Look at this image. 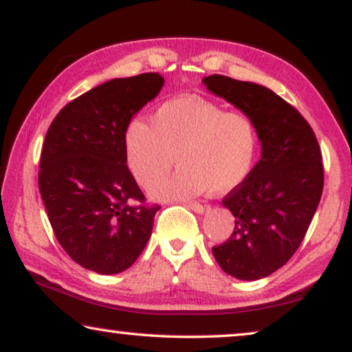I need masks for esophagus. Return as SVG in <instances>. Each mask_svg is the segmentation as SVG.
I'll use <instances>...</instances> for the list:
<instances>
[{"instance_id": "esophagus-1", "label": "esophagus", "mask_w": 352, "mask_h": 352, "mask_svg": "<svg viewBox=\"0 0 352 352\" xmlns=\"http://www.w3.org/2000/svg\"><path fill=\"white\" fill-rule=\"evenodd\" d=\"M187 206H189L192 211H195V213H205V211L210 208V205H201L197 204V201H190V204H187Z\"/></svg>"}]
</instances>
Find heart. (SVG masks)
Listing matches in <instances>:
<instances>
[{"instance_id":"heart-1","label":"heart","mask_w":352,"mask_h":352,"mask_svg":"<svg viewBox=\"0 0 352 352\" xmlns=\"http://www.w3.org/2000/svg\"><path fill=\"white\" fill-rule=\"evenodd\" d=\"M128 166L146 189L160 184L175 162L182 170L155 187L157 199L226 194L247 179L256 162L259 134L248 115L228 112L197 96L158 107L151 124L134 120L124 136Z\"/></svg>"}]
</instances>
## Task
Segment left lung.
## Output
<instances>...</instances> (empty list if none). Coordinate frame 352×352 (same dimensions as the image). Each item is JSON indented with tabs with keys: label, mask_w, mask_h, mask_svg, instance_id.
Listing matches in <instances>:
<instances>
[{
	"label": "left lung",
	"mask_w": 352,
	"mask_h": 352,
	"mask_svg": "<svg viewBox=\"0 0 352 352\" xmlns=\"http://www.w3.org/2000/svg\"><path fill=\"white\" fill-rule=\"evenodd\" d=\"M204 83L258 128L261 158L223 199L234 232L213 247L226 274L258 280L280 269L309 229L324 190L320 147L305 117L266 86L224 75L205 76Z\"/></svg>",
	"instance_id": "left-lung-1"
}]
</instances>
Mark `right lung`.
<instances>
[{"mask_svg": "<svg viewBox=\"0 0 352 352\" xmlns=\"http://www.w3.org/2000/svg\"><path fill=\"white\" fill-rule=\"evenodd\" d=\"M165 78H115L70 100L47 129L38 187L65 253L88 271L118 274L151 239L160 205H148L126 165L128 124Z\"/></svg>", "mask_w": 352, "mask_h": 352, "instance_id": "1", "label": "right lung"}]
</instances>
